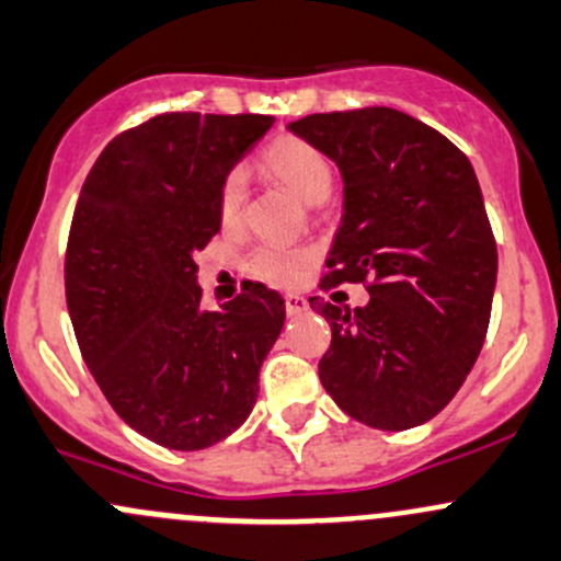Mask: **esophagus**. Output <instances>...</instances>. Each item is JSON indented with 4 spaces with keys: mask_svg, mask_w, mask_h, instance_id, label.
I'll use <instances>...</instances> for the list:
<instances>
[{
    "mask_svg": "<svg viewBox=\"0 0 561 561\" xmlns=\"http://www.w3.org/2000/svg\"><path fill=\"white\" fill-rule=\"evenodd\" d=\"M285 309L290 317L304 314V311L309 309V300H306L304 296H296V293H290V296H285Z\"/></svg>",
    "mask_w": 561,
    "mask_h": 561,
    "instance_id": "esophagus-1",
    "label": "esophagus"
}]
</instances>
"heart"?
<instances>
[{"label":"heart","instance_id":"obj_1","mask_svg":"<svg viewBox=\"0 0 561 561\" xmlns=\"http://www.w3.org/2000/svg\"><path fill=\"white\" fill-rule=\"evenodd\" d=\"M263 169L279 182H285L306 204L325 202L333 187V169L330 161L309 141L298 137H282L271 141L261 156ZM247 196V180L241 169H231L220 182L217 193V211L222 226H236L241 217V206ZM314 252L309 247L290 244H261L247 257V271L257 279L276 287H296L304 276L306 265Z\"/></svg>","mask_w":561,"mask_h":561}]
</instances>
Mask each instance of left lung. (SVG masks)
Instances as JSON below:
<instances>
[{"label": "left lung", "instance_id": "1", "mask_svg": "<svg viewBox=\"0 0 561 561\" xmlns=\"http://www.w3.org/2000/svg\"><path fill=\"white\" fill-rule=\"evenodd\" d=\"M344 176V217L322 290L368 282L370 300L330 322L320 381L352 420L409 430L433 420L468 379L492 314L497 244L468 156L389 107L290 123Z\"/></svg>", "mask_w": 561, "mask_h": 561}]
</instances>
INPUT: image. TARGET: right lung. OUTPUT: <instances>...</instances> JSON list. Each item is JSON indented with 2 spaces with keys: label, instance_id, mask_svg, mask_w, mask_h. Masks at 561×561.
<instances>
[{
  "label": "right lung",
  "instance_id": "right-lung-1",
  "mask_svg": "<svg viewBox=\"0 0 561 561\" xmlns=\"http://www.w3.org/2000/svg\"><path fill=\"white\" fill-rule=\"evenodd\" d=\"M271 115L167 112L117 134L85 176L64 285L82 359L128 427L174 451L228 438L257 400L285 300L247 285L202 309L198 250L220 231V182Z\"/></svg>",
  "mask_w": 561,
  "mask_h": 561
}]
</instances>
